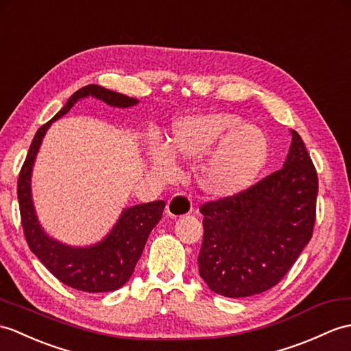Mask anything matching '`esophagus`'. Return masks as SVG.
I'll return each instance as SVG.
<instances>
[{
	"mask_svg": "<svg viewBox=\"0 0 351 351\" xmlns=\"http://www.w3.org/2000/svg\"><path fill=\"white\" fill-rule=\"evenodd\" d=\"M191 210H193V202L189 195L184 193L173 194L172 197H170V200L167 202V206H166L167 215L172 218L189 215Z\"/></svg>",
	"mask_w": 351,
	"mask_h": 351,
	"instance_id": "esophagus-1",
	"label": "esophagus"
}]
</instances>
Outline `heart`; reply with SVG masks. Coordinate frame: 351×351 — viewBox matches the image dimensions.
Returning a JSON list of instances; mask_svg holds the SVG:
<instances>
[{"mask_svg": "<svg viewBox=\"0 0 351 351\" xmlns=\"http://www.w3.org/2000/svg\"><path fill=\"white\" fill-rule=\"evenodd\" d=\"M154 170L169 176L175 158H195L194 179L214 199H230L247 191L262 172L269 142L257 125L229 112H203L176 118L166 134V145L146 146Z\"/></svg>", "mask_w": 351, "mask_h": 351, "instance_id": "obj_1", "label": "heart"}]
</instances>
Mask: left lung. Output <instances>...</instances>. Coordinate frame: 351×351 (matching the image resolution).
I'll return each instance as SVG.
<instances>
[{"label":"left lung","instance_id":"obj_1","mask_svg":"<svg viewBox=\"0 0 351 351\" xmlns=\"http://www.w3.org/2000/svg\"><path fill=\"white\" fill-rule=\"evenodd\" d=\"M291 145L278 172L230 199L208 202L199 272L226 298H247L281 281L313 236L319 179L305 143Z\"/></svg>","mask_w":351,"mask_h":351}]
</instances>
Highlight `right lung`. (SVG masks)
<instances>
[{
	"mask_svg": "<svg viewBox=\"0 0 351 351\" xmlns=\"http://www.w3.org/2000/svg\"><path fill=\"white\" fill-rule=\"evenodd\" d=\"M94 97L113 108H132L138 103L99 85H88L73 94L56 115L37 130L18 179L21 219L29 250L47 271L65 286L88 293L113 291L130 280L141 258L145 243L162 217L165 200L125 208L117 224L104 238L88 247H71L51 238L40 224L31 195V173L43 137L52 122L64 117L79 100Z\"/></svg>",
	"mask_w": 351,
	"mask_h": 351,
	"instance_id": "1",
	"label": "right lung"
}]
</instances>
